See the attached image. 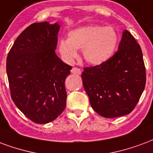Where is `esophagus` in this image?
Here are the masks:
<instances>
[{
	"label": "esophagus",
	"mask_w": 153,
	"mask_h": 153,
	"mask_svg": "<svg viewBox=\"0 0 153 153\" xmlns=\"http://www.w3.org/2000/svg\"><path fill=\"white\" fill-rule=\"evenodd\" d=\"M71 73L74 74H81L82 71H81V70H80L79 68L73 67L72 68V70H71Z\"/></svg>",
	"instance_id": "34e87169"
}]
</instances>
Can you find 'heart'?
I'll return each mask as SVG.
<instances>
[{"label":"heart","instance_id":"heart-1","mask_svg":"<svg viewBox=\"0 0 153 153\" xmlns=\"http://www.w3.org/2000/svg\"><path fill=\"white\" fill-rule=\"evenodd\" d=\"M117 42L118 35L111 27L87 25L69 31L68 39L58 43V52L64 61L71 63L78 56V48H82L87 62L100 65L114 55Z\"/></svg>","mask_w":153,"mask_h":153}]
</instances>
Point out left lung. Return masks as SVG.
Returning a JSON list of instances; mask_svg holds the SVG:
<instances>
[{
	"label": "left lung",
	"instance_id": "obj_1",
	"mask_svg": "<svg viewBox=\"0 0 153 153\" xmlns=\"http://www.w3.org/2000/svg\"><path fill=\"white\" fill-rule=\"evenodd\" d=\"M82 84L91 107L107 118L130 114L139 102L146 84L143 53L128 30H125L118 50L107 62L85 67Z\"/></svg>",
	"mask_w": 153,
	"mask_h": 153
}]
</instances>
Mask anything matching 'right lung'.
<instances>
[{"instance_id": "right-lung-1", "label": "right lung", "mask_w": 153, "mask_h": 153, "mask_svg": "<svg viewBox=\"0 0 153 153\" xmlns=\"http://www.w3.org/2000/svg\"><path fill=\"white\" fill-rule=\"evenodd\" d=\"M56 22H36L20 34L6 59L10 95L26 117L38 124L53 121L66 105L65 81L71 65L56 55Z\"/></svg>"}]
</instances>
